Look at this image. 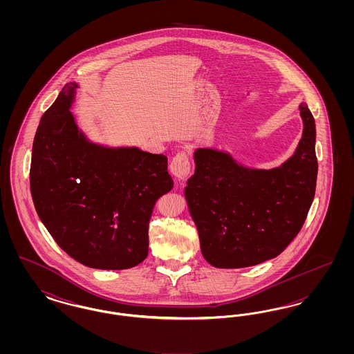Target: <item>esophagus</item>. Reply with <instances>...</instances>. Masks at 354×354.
Segmentation results:
<instances>
[{"mask_svg": "<svg viewBox=\"0 0 354 354\" xmlns=\"http://www.w3.org/2000/svg\"><path fill=\"white\" fill-rule=\"evenodd\" d=\"M169 171L172 175H175L178 179L185 180V178L191 172V163H189V155L187 151L178 152L169 165Z\"/></svg>", "mask_w": 354, "mask_h": 354, "instance_id": "34e87169", "label": "esophagus"}]
</instances>
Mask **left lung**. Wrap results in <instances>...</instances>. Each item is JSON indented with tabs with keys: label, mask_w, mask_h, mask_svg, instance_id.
I'll list each match as a JSON object with an SVG mask.
<instances>
[{
	"label": "left lung",
	"mask_w": 354,
	"mask_h": 354,
	"mask_svg": "<svg viewBox=\"0 0 354 354\" xmlns=\"http://www.w3.org/2000/svg\"><path fill=\"white\" fill-rule=\"evenodd\" d=\"M300 111L303 138L281 167L248 169L224 152H195L185 199L211 266L231 270L267 261L303 228L316 192L317 158L315 118L306 103Z\"/></svg>",
	"instance_id": "8db88e82"
}]
</instances>
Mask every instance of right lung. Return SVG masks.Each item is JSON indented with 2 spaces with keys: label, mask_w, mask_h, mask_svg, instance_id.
I'll use <instances>...</instances> for the list:
<instances>
[{
  "label": "right lung",
  "mask_w": 354,
  "mask_h": 354,
  "mask_svg": "<svg viewBox=\"0 0 354 354\" xmlns=\"http://www.w3.org/2000/svg\"><path fill=\"white\" fill-rule=\"evenodd\" d=\"M75 87H64L34 136V207L57 244L78 263L133 268L149 254L155 203L174 185L167 158L88 143L68 111Z\"/></svg>",
  "instance_id": "add662e5"
}]
</instances>
